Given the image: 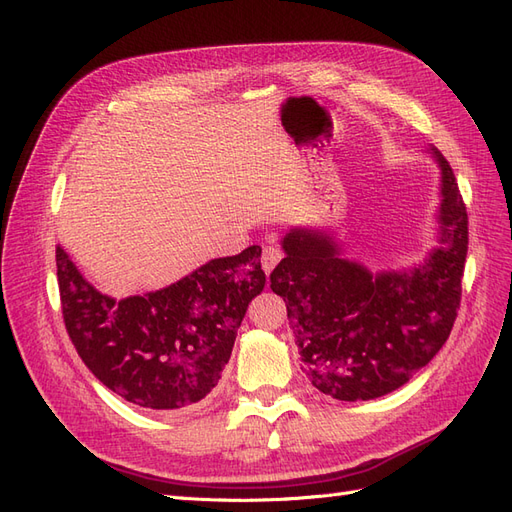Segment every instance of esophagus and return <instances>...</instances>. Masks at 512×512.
Wrapping results in <instances>:
<instances>
[{
	"label": "esophagus",
	"instance_id": "34e87169",
	"mask_svg": "<svg viewBox=\"0 0 512 512\" xmlns=\"http://www.w3.org/2000/svg\"><path fill=\"white\" fill-rule=\"evenodd\" d=\"M282 260V252L277 250V247H273V245H267L265 250H262V258H260V262H262V271H265L267 275L275 269V265L277 262Z\"/></svg>",
	"mask_w": 512,
	"mask_h": 512
}]
</instances>
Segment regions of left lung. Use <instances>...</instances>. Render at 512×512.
Wrapping results in <instances>:
<instances>
[{
  "label": "left lung",
  "mask_w": 512,
  "mask_h": 512,
  "mask_svg": "<svg viewBox=\"0 0 512 512\" xmlns=\"http://www.w3.org/2000/svg\"><path fill=\"white\" fill-rule=\"evenodd\" d=\"M440 245L408 271L371 273L342 258L324 230L292 228L271 290L286 301L303 371L342 401L376 399L404 386L451 335L468 254V213L453 168L438 149Z\"/></svg>",
  "instance_id": "obj_1"
}]
</instances>
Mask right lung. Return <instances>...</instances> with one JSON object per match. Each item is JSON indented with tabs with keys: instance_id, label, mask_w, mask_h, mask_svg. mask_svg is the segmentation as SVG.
<instances>
[{
	"instance_id": "add662e5",
	"label": "right lung",
	"mask_w": 512,
	"mask_h": 512,
	"mask_svg": "<svg viewBox=\"0 0 512 512\" xmlns=\"http://www.w3.org/2000/svg\"><path fill=\"white\" fill-rule=\"evenodd\" d=\"M260 247L215 258L183 280L115 301L57 247L66 331L104 386L134 406L177 410L220 382L247 305L265 288Z\"/></svg>"
}]
</instances>
